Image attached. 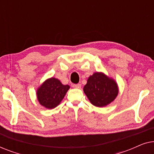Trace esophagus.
I'll return each mask as SVG.
<instances>
[{
	"mask_svg": "<svg viewBox=\"0 0 154 154\" xmlns=\"http://www.w3.org/2000/svg\"><path fill=\"white\" fill-rule=\"evenodd\" d=\"M81 84H73V88H78V89L81 88Z\"/></svg>",
	"mask_w": 154,
	"mask_h": 154,
	"instance_id": "esophagus-1",
	"label": "esophagus"
}]
</instances>
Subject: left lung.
Masks as SVG:
<instances>
[{"label":"left lung","mask_w":154,"mask_h":154,"mask_svg":"<svg viewBox=\"0 0 154 154\" xmlns=\"http://www.w3.org/2000/svg\"><path fill=\"white\" fill-rule=\"evenodd\" d=\"M116 81L103 72H94L88 78L83 92L94 106H106L113 102L119 94Z\"/></svg>","instance_id":"left-lung-1"}]
</instances>
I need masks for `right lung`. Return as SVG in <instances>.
<instances>
[{
	"instance_id": "right-lung-1",
	"label": "right lung",
	"mask_w": 154,
	"mask_h": 154,
	"mask_svg": "<svg viewBox=\"0 0 154 154\" xmlns=\"http://www.w3.org/2000/svg\"><path fill=\"white\" fill-rule=\"evenodd\" d=\"M69 88L70 86L63 85L59 79L50 78L37 88V100L45 108L54 109L60 104Z\"/></svg>"
}]
</instances>
